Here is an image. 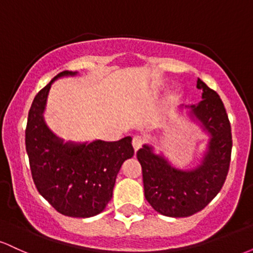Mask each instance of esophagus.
<instances>
[{
  "mask_svg": "<svg viewBox=\"0 0 253 253\" xmlns=\"http://www.w3.org/2000/svg\"><path fill=\"white\" fill-rule=\"evenodd\" d=\"M143 144H144V139L141 138V136H134V138H133L132 145L133 147H134V151H138L140 149V147L143 146Z\"/></svg>",
  "mask_w": 253,
  "mask_h": 253,
  "instance_id": "esophagus-1",
  "label": "esophagus"
}]
</instances>
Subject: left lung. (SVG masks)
Here are the masks:
<instances>
[{
  "label": "left lung",
  "instance_id": "8db88e82",
  "mask_svg": "<svg viewBox=\"0 0 253 253\" xmlns=\"http://www.w3.org/2000/svg\"><path fill=\"white\" fill-rule=\"evenodd\" d=\"M196 88L202 90V101L187 106L188 115L210 135L200 165L194 169L173 167L149 144L136 152L145 199L165 216L184 217L202 211L221 190L228 172L232 133L226 109L219 95L200 78Z\"/></svg>",
  "mask_w": 253,
  "mask_h": 253
}]
</instances>
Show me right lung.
<instances>
[{
	"mask_svg": "<svg viewBox=\"0 0 253 253\" xmlns=\"http://www.w3.org/2000/svg\"><path fill=\"white\" fill-rule=\"evenodd\" d=\"M76 75L60 72L34 97L26 127V151L40 195L63 215L90 217L106 208L121 165L132 158L134 150L130 136L119 141L65 143L48 128L43 112L52 83Z\"/></svg>",
	"mask_w": 253,
	"mask_h": 253,
	"instance_id": "1",
	"label": "right lung"
}]
</instances>
